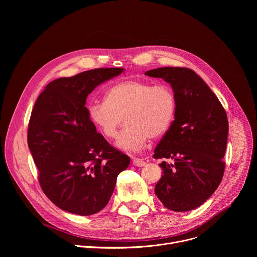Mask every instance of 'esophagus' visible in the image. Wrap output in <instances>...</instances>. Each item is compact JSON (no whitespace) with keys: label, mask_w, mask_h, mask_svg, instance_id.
<instances>
[{"label":"esophagus","mask_w":257,"mask_h":257,"mask_svg":"<svg viewBox=\"0 0 257 257\" xmlns=\"http://www.w3.org/2000/svg\"><path fill=\"white\" fill-rule=\"evenodd\" d=\"M132 164L136 167H142L145 165V162L142 159H138V158H132Z\"/></svg>","instance_id":"esophagus-1"}]
</instances>
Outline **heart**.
<instances>
[{
	"mask_svg": "<svg viewBox=\"0 0 257 257\" xmlns=\"http://www.w3.org/2000/svg\"><path fill=\"white\" fill-rule=\"evenodd\" d=\"M176 113V97L168 85L129 79L109 87L105 100L88 105V116L94 126L109 139L117 137L120 127L127 124L119 135L120 149L134 152L146 140L164 134Z\"/></svg>",
	"mask_w": 257,
	"mask_h": 257,
	"instance_id": "1",
	"label": "heart"
}]
</instances>
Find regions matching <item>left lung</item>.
Returning a JSON list of instances; mask_svg holds the SVG:
<instances>
[{"instance_id":"left-lung-1","label":"left lung","mask_w":257,"mask_h":257,"mask_svg":"<svg viewBox=\"0 0 257 257\" xmlns=\"http://www.w3.org/2000/svg\"><path fill=\"white\" fill-rule=\"evenodd\" d=\"M170 83L176 97L175 120L155 150L163 176L155 193L165 207L189 211L204 203L221 183L229 123L207 84L188 68L163 67L145 72Z\"/></svg>"}]
</instances>
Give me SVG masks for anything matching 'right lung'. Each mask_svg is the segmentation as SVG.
I'll return each instance as SVG.
<instances>
[{
    "label": "right lung",
    "instance_id": "1",
    "mask_svg": "<svg viewBox=\"0 0 257 257\" xmlns=\"http://www.w3.org/2000/svg\"><path fill=\"white\" fill-rule=\"evenodd\" d=\"M123 68H98L49 83L30 116L27 143L39 181L59 208L79 215L100 211L111 199L118 175L130 158L96 131L85 106L99 84Z\"/></svg>",
    "mask_w": 257,
    "mask_h": 257
}]
</instances>
